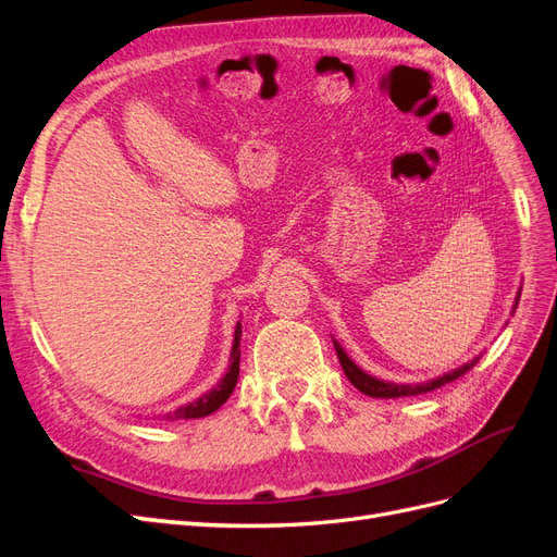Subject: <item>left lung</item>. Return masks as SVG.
<instances>
[{"mask_svg": "<svg viewBox=\"0 0 557 557\" xmlns=\"http://www.w3.org/2000/svg\"><path fill=\"white\" fill-rule=\"evenodd\" d=\"M520 297V295H518ZM518 297H516V305H513V311L518 307ZM334 348H336V356H339V362L344 367V374L348 376V381L358 387L360 393L369 395V397H383V399H395V397H407V395H420V393H430L434 391V387H442L455 379H460L462 374H467L471 367H474L479 362V358H474L471 362L453 369V372L440 376V379H432V381H425V383H416V385H399V383H391V381H381V379H374L372 374L362 372V369L352 362L346 350L339 346V342H334Z\"/></svg>", "mask_w": 557, "mask_h": 557, "instance_id": "1", "label": "left lung"}]
</instances>
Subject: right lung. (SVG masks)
I'll list each match as a JSON object with an SVG mask.
<instances>
[{
    "label": "right lung",
    "instance_id": "right-lung-1",
    "mask_svg": "<svg viewBox=\"0 0 557 557\" xmlns=\"http://www.w3.org/2000/svg\"><path fill=\"white\" fill-rule=\"evenodd\" d=\"M242 323H237L234 327V344H232V352H230V367L225 376L218 381L209 393L201 395L199 399L190 401V404H183L174 413H164V420H178V418H205L213 411H218L227 401V397L232 395L234 385L239 381V358H242Z\"/></svg>",
    "mask_w": 557,
    "mask_h": 557
}]
</instances>
